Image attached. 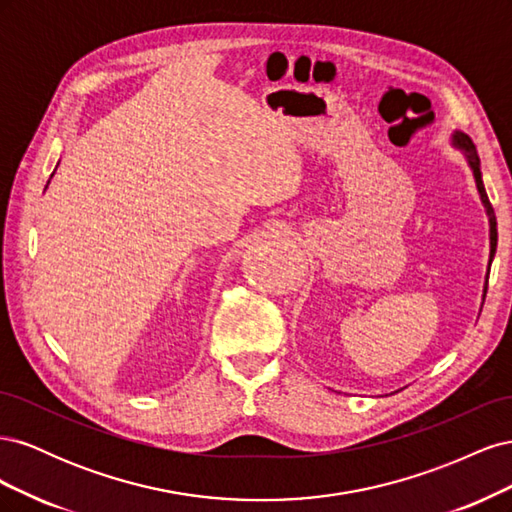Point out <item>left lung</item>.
Segmentation results:
<instances>
[{
  "mask_svg": "<svg viewBox=\"0 0 512 512\" xmlns=\"http://www.w3.org/2000/svg\"><path fill=\"white\" fill-rule=\"evenodd\" d=\"M451 145L457 151H461L463 158H466V162H468V166L472 170V175H474V181H476V190L480 194V203H483L485 213H487V220H489V262H487V275H485V286H483V303H485L487 282H489V269H491V262H493V256H495V247H498V222H495V213H493V207L489 203V196L485 192L483 173H480V160H478V153H476L474 143L470 141V136L455 130L451 134Z\"/></svg>",
  "mask_w": 512,
  "mask_h": 512,
  "instance_id": "left-lung-1",
  "label": "left lung"
}]
</instances>
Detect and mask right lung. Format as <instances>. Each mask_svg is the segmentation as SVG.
Segmentation results:
<instances>
[{
    "label": "right lung",
    "instance_id": "right-lung-1",
    "mask_svg": "<svg viewBox=\"0 0 512 512\" xmlns=\"http://www.w3.org/2000/svg\"><path fill=\"white\" fill-rule=\"evenodd\" d=\"M51 177H53V175H51ZM46 185H49V183H46Z\"/></svg>",
    "mask_w": 512,
    "mask_h": 512
}]
</instances>
